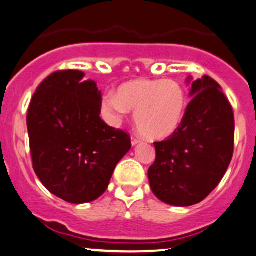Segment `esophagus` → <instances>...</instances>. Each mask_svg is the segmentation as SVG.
<instances>
[{"instance_id": "1", "label": "esophagus", "mask_w": 256, "mask_h": 256, "mask_svg": "<svg viewBox=\"0 0 256 256\" xmlns=\"http://www.w3.org/2000/svg\"><path fill=\"white\" fill-rule=\"evenodd\" d=\"M140 142H142V140H140V138H131V144H132V146H136V144H138Z\"/></svg>"}]
</instances>
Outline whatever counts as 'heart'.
<instances>
[{
  "instance_id": "obj_1",
  "label": "heart",
  "mask_w": 256,
  "mask_h": 256,
  "mask_svg": "<svg viewBox=\"0 0 256 256\" xmlns=\"http://www.w3.org/2000/svg\"><path fill=\"white\" fill-rule=\"evenodd\" d=\"M184 88L176 80L136 79L120 85L118 92L104 98V106L114 121L128 110L135 112V125L147 140H164L178 130L187 110Z\"/></svg>"
}]
</instances>
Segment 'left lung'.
I'll list each match as a JSON object with an SVG mask.
<instances>
[{"label":"left lung","mask_w":256,"mask_h":256,"mask_svg":"<svg viewBox=\"0 0 256 256\" xmlns=\"http://www.w3.org/2000/svg\"><path fill=\"white\" fill-rule=\"evenodd\" d=\"M190 95L178 130L154 144L156 160L148 168L154 196L177 207L207 198L226 174L234 151L233 108L220 85L204 76L192 82Z\"/></svg>","instance_id":"1"}]
</instances>
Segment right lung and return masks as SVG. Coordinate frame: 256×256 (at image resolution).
I'll return each mask as SVG.
<instances>
[{
  "label": "right lung",
  "instance_id": "add662e5",
  "mask_svg": "<svg viewBox=\"0 0 256 256\" xmlns=\"http://www.w3.org/2000/svg\"><path fill=\"white\" fill-rule=\"evenodd\" d=\"M80 70H58L37 88L27 114L33 170L54 196L73 204L106 190L131 148L125 131L100 118L102 92Z\"/></svg>",
  "mask_w": 256,
  "mask_h": 256
}]
</instances>
